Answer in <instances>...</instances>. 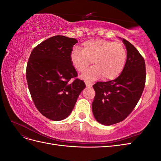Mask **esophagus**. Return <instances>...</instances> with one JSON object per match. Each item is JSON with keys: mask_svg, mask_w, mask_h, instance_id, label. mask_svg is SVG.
I'll return each instance as SVG.
<instances>
[{"mask_svg": "<svg viewBox=\"0 0 161 161\" xmlns=\"http://www.w3.org/2000/svg\"><path fill=\"white\" fill-rule=\"evenodd\" d=\"M85 85H86V86L87 87H91L92 86V83H90V82H85Z\"/></svg>", "mask_w": 161, "mask_h": 161, "instance_id": "esophagus-1", "label": "esophagus"}]
</instances>
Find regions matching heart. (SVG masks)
<instances>
[{"label": "heart", "instance_id": "b5f03b06", "mask_svg": "<svg viewBox=\"0 0 161 161\" xmlns=\"http://www.w3.org/2000/svg\"><path fill=\"white\" fill-rule=\"evenodd\" d=\"M127 52L122 43L102 39H92L82 43L81 50L75 47L70 53L72 64L79 72H83L92 61L94 66L81 75L86 81L95 80L102 76L103 80H114L122 72Z\"/></svg>", "mask_w": 161, "mask_h": 161}]
</instances>
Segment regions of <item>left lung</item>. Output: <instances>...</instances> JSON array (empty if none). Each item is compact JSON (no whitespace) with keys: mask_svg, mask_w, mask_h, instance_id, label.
Segmentation results:
<instances>
[{"mask_svg":"<svg viewBox=\"0 0 161 161\" xmlns=\"http://www.w3.org/2000/svg\"><path fill=\"white\" fill-rule=\"evenodd\" d=\"M127 59L120 75L113 80L97 82L92 110L99 123L110 125L125 119L138 103L144 89L146 66L137 49L125 39Z\"/></svg>","mask_w":161,"mask_h":161,"instance_id":"obj_1","label":"left lung"}]
</instances>
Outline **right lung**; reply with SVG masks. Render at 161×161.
Wrapping results in <instances>:
<instances>
[{
    "label": "right lung",
    "mask_w": 161,
    "mask_h": 161,
    "mask_svg": "<svg viewBox=\"0 0 161 161\" xmlns=\"http://www.w3.org/2000/svg\"><path fill=\"white\" fill-rule=\"evenodd\" d=\"M75 38L56 36L32 50L27 64L26 78L36 108L53 121L64 119L72 112L85 82L70 61ZM72 78L75 79L70 81Z\"/></svg>",
    "instance_id": "right-lung-1"
}]
</instances>
